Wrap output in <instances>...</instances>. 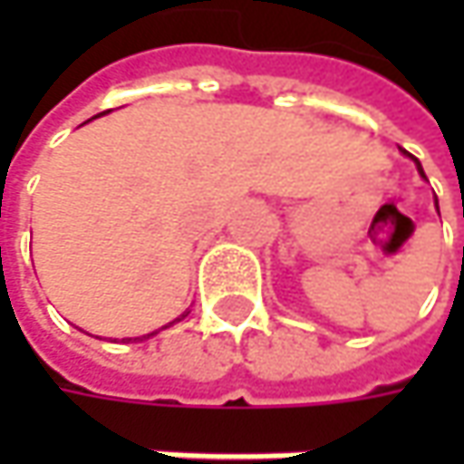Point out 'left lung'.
<instances>
[{
    "label": "left lung",
    "mask_w": 464,
    "mask_h": 464,
    "mask_svg": "<svg viewBox=\"0 0 464 464\" xmlns=\"http://www.w3.org/2000/svg\"><path fill=\"white\" fill-rule=\"evenodd\" d=\"M402 154H408V152H405V150H402ZM408 157H411V160H413V162H416V168H419V175H420V178H423V180H426V172H423V168H420V162H419V160H416V157H413V154H408ZM437 211H439V201H437Z\"/></svg>",
    "instance_id": "8db88e82"
}]
</instances>
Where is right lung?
<instances>
[{
    "instance_id": "1",
    "label": "right lung",
    "mask_w": 464,
    "mask_h": 464,
    "mask_svg": "<svg viewBox=\"0 0 464 464\" xmlns=\"http://www.w3.org/2000/svg\"><path fill=\"white\" fill-rule=\"evenodd\" d=\"M105 113H108V111H105ZM98 116H102V113H98ZM95 116V118H98ZM188 312L190 310H186L183 312V314H178V317H175V320H169L168 325H162V328L160 330H168V328H172V325H175V323H180V320H186L188 317ZM160 330H152V333H147V335H141V338H134V341H147V338H152V335H157V333H160ZM129 341H131V338H129Z\"/></svg>"
}]
</instances>
